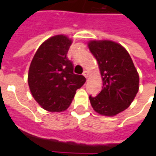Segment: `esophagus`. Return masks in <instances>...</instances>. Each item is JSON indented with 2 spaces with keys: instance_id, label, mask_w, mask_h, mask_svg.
Listing matches in <instances>:
<instances>
[{
  "instance_id": "esophagus-1",
  "label": "esophagus",
  "mask_w": 156,
  "mask_h": 156,
  "mask_svg": "<svg viewBox=\"0 0 156 156\" xmlns=\"http://www.w3.org/2000/svg\"><path fill=\"white\" fill-rule=\"evenodd\" d=\"M83 75L87 79V77H88V73H87V71H84V72H83Z\"/></svg>"
}]
</instances>
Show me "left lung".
<instances>
[{"label": "left lung", "mask_w": 156, "mask_h": 156, "mask_svg": "<svg viewBox=\"0 0 156 156\" xmlns=\"http://www.w3.org/2000/svg\"><path fill=\"white\" fill-rule=\"evenodd\" d=\"M90 52L97 60L102 78V89L89 96L94 110L114 116L128 108L139 89V75L128 51L112 41H91Z\"/></svg>", "instance_id": "left-lung-1"}]
</instances>
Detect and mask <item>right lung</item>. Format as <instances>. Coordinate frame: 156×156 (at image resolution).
<instances>
[{
    "label": "right lung",
    "instance_id": "right-lung-1",
    "mask_svg": "<svg viewBox=\"0 0 156 156\" xmlns=\"http://www.w3.org/2000/svg\"><path fill=\"white\" fill-rule=\"evenodd\" d=\"M72 41L59 34L45 41L31 62L27 81L34 100L46 110H66L75 92L86 78L74 73V65L67 57Z\"/></svg>",
    "mask_w": 156,
    "mask_h": 156
}]
</instances>
